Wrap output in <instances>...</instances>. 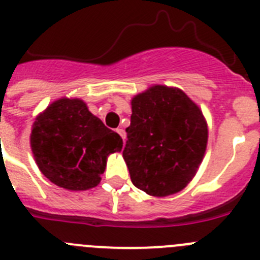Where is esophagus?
Returning a JSON list of instances; mask_svg holds the SVG:
<instances>
[{
    "instance_id": "obj_1",
    "label": "esophagus",
    "mask_w": 260,
    "mask_h": 260,
    "mask_svg": "<svg viewBox=\"0 0 260 260\" xmlns=\"http://www.w3.org/2000/svg\"><path fill=\"white\" fill-rule=\"evenodd\" d=\"M116 132H117V133H118V134H119V137L122 138L123 141H125V138H126V134H125V130H123V128H117Z\"/></svg>"
}]
</instances>
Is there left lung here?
<instances>
[{"instance_id": "8db88e82", "label": "left lung", "mask_w": 260, "mask_h": 260, "mask_svg": "<svg viewBox=\"0 0 260 260\" xmlns=\"http://www.w3.org/2000/svg\"><path fill=\"white\" fill-rule=\"evenodd\" d=\"M122 156L135 187L168 197L189 185L203 161L207 121L182 89L155 84L132 99Z\"/></svg>"}]
</instances>
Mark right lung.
<instances>
[{
  "label": "right lung",
  "mask_w": 260,
  "mask_h": 260,
  "mask_svg": "<svg viewBox=\"0 0 260 260\" xmlns=\"http://www.w3.org/2000/svg\"><path fill=\"white\" fill-rule=\"evenodd\" d=\"M29 143L39 169L70 191L98 186L108 156L122 150V138L108 128L78 98H61L39 113Z\"/></svg>",
  "instance_id": "obj_1"
}]
</instances>
